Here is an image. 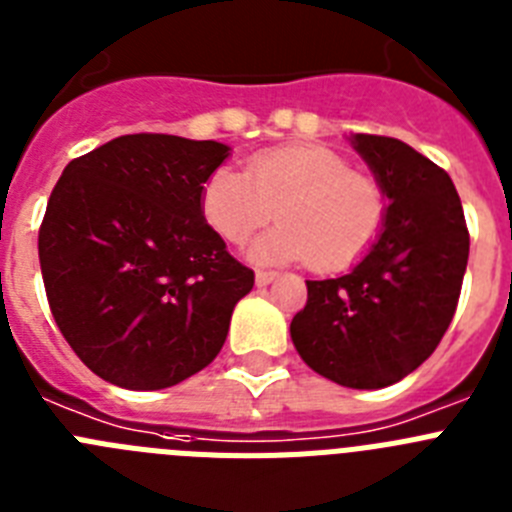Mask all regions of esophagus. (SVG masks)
<instances>
[{
	"label": "esophagus",
	"instance_id": "34e87169",
	"mask_svg": "<svg viewBox=\"0 0 512 512\" xmlns=\"http://www.w3.org/2000/svg\"><path fill=\"white\" fill-rule=\"evenodd\" d=\"M274 279H277L274 271H256V284H259V287H266V284H271Z\"/></svg>",
	"mask_w": 512,
	"mask_h": 512
}]
</instances>
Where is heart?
<instances>
[{"label": "heart", "mask_w": 512, "mask_h": 512, "mask_svg": "<svg viewBox=\"0 0 512 512\" xmlns=\"http://www.w3.org/2000/svg\"><path fill=\"white\" fill-rule=\"evenodd\" d=\"M274 210L279 225L251 243L253 261H310L312 269L338 271L377 241L387 200L374 176L348 169L341 153L307 143L256 153L246 174L220 166L202 189L207 223L228 243L248 241Z\"/></svg>", "instance_id": "heart-1"}]
</instances>
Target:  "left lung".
<instances>
[{
  "label": "left lung",
  "mask_w": 512,
  "mask_h": 512,
  "mask_svg": "<svg viewBox=\"0 0 512 512\" xmlns=\"http://www.w3.org/2000/svg\"><path fill=\"white\" fill-rule=\"evenodd\" d=\"M387 197L377 241L354 269L307 282L289 333L312 372L351 390L390 387L436 351L459 302L469 233L451 176L408 143L351 135Z\"/></svg>",
  "instance_id": "left-lung-1"
}]
</instances>
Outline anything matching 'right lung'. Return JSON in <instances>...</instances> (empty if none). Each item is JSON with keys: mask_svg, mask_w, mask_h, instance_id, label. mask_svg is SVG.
Returning <instances> with one entry per match:
<instances>
[{"mask_svg": "<svg viewBox=\"0 0 512 512\" xmlns=\"http://www.w3.org/2000/svg\"><path fill=\"white\" fill-rule=\"evenodd\" d=\"M230 156L217 140L138 133L74 158L38 235L63 338L104 382L164 390L223 348L253 271L207 225L202 189Z\"/></svg>", "mask_w": 512, "mask_h": 512, "instance_id": "obj_1", "label": "right lung"}]
</instances>
